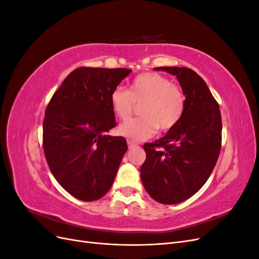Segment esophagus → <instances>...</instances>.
Wrapping results in <instances>:
<instances>
[{"label": "esophagus", "instance_id": "obj_1", "mask_svg": "<svg viewBox=\"0 0 259 259\" xmlns=\"http://www.w3.org/2000/svg\"><path fill=\"white\" fill-rule=\"evenodd\" d=\"M127 146H128V149H133V148H135V147H137V144H135V143H133L132 140H128L127 142Z\"/></svg>", "mask_w": 259, "mask_h": 259}]
</instances>
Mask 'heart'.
Instances as JSON below:
<instances>
[{
  "label": "heart",
  "mask_w": 259,
  "mask_h": 259,
  "mask_svg": "<svg viewBox=\"0 0 259 259\" xmlns=\"http://www.w3.org/2000/svg\"><path fill=\"white\" fill-rule=\"evenodd\" d=\"M137 119L122 123L117 133L134 142L152 137L158 127L162 132L173 128L185 110V96L168 77L156 72H145L134 77L128 91L117 86L110 95L113 113L120 120H126L135 105H140Z\"/></svg>",
  "instance_id": "1"
}]
</instances>
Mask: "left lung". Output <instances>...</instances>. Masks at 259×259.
<instances>
[{
    "instance_id": "obj_1",
    "label": "left lung",
    "mask_w": 259,
    "mask_h": 259,
    "mask_svg": "<svg viewBox=\"0 0 259 259\" xmlns=\"http://www.w3.org/2000/svg\"><path fill=\"white\" fill-rule=\"evenodd\" d=\"M176 75L185 110L166 135L144 145L140 177L146 191L162 204H177L197 193L213 171L222 148V115L204 80L185 67H159Z\"/></svg>"
}]
</instances>
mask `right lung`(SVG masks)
<instances>
[{
	"label": "right lung",
	"mask_w": 259,
	"mask_h": 259,
	"mask_svg": "<svg viewBox=\"0 0 259 259\" xmlns=\"http://www.w3.org/2000/svg\"><path fill=\"white\" fill-rule=\"evenodd\" d=\"M132 70L81 67L54 93L43 121L46 161L59 185L81 201H95L110 190L123 155L125 138L115 127L111 92Z\"/></svg>",
	"instance_id": "1"
}]
</instances>
